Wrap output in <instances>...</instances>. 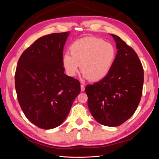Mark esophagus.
I'll return each mask as SVG.
<instances>
[{"label": "esophagus", "instance_id": "obj_1", "mask_svg": "<svg viewBox=\"0 0 159 159\" xmlns=\"http://www.w3.org/2000/svg\"><path fill=\"white\" fill-rule=\"evenodd\" d=\"M81 91H85V86L84 84H81Z\"/></svg>", "mask_w": 159, "mask_h": 159}]
</instances>
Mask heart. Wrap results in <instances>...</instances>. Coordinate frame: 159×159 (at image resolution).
<instances>
[{"mask_svg":"<svg viewBox=\"0 0 159 159\" xmlns=\"http://www.w3.org/2000/svg\"><path fill=\"white\" fill-rule=\"evenodd\" d=\"M70 51L71 53H64L61 57L66 74L75 76L81 65L84 78L93 81L107 75L116 56L111 44L95 37H85L75 40L71 45Z\"/></svg>","mask_w":159,"mask_h":159,"instance_id":"heart-1","label":"heart"}]
</instances>
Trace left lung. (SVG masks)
Segmentation results:
<instances>
[{"mask_svg": "<svg viewBox=\"0 0 159 159\" xmlns=\"http://www.w3.org/2000/svg\"><path fill=\"white\" fill-rule=\"evenodd\" d=\"M117 54L107 75L85 87L89 110L103 125L117 127L131 117L141 101L144 71L137 53L119 36L111 34Z\"/></svg>", "mask_w": 159, "mask_h": 159, "instance_id": "8db88e82", "label": "left lung"}]
</instances>
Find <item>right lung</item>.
I'll use <instances>...</instances> for the list:
<instances>
[{
  "mask_svg": "<svg viewBox=\"0 0 159 159\" xmlns=\"http://www.w3.org/2000/svg\"><path fill=\"white\" fill-rule=\"evenodd\" d=\"M69 32L53 33L38 38L18 61L15 88L26 118L43 129L64 121L75 98L80 81L64 74L61 57Z\"/></svg>",
  "mask_w": 159,
  "mask_h": 159,
  "instance_id": "add662e5",
  "label": "right lung"
}]
</instances>
